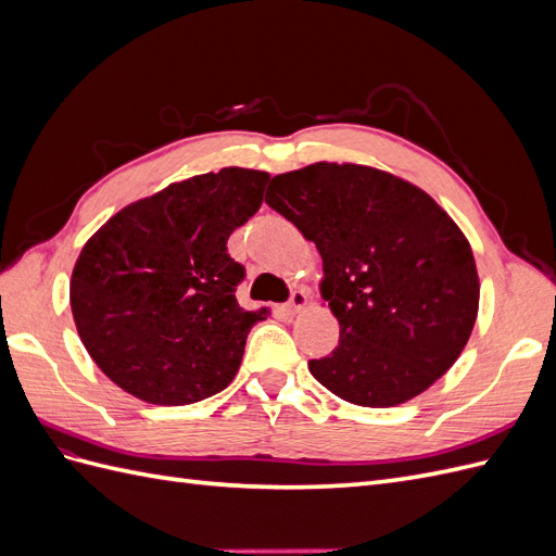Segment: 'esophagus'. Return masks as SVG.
<instances>
[{"mask_svg":"<svg viewBox=\"0 0 556 556\" xmlns=\"http://www.w3.org/2000/svg\"><path fill=\"white\" fill-rule=\"evenodd\" d=\"M306 306H308V294L304 290H296V292H292L288 304H285V313L296 315L299 311H304Z\"/></svg>","mask_w":556,"mask_h":556,"instance_id":"esophagus-1","label":"esophagus"}]
</instances>
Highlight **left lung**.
Listing matches in <instances>:
<instances>
[{"instance_id":"8db88e82","label":"left lung","mask_w":556,"mask_h":556,"mask_svg":"<svg viewBox=\"0 0 556 556\" xmlns=\"http://www.w3.org/2000/svg\"><path fill=\"white\" fill-rule=\"evenodd\" d=\"M266 204L323 255L319 292L339 345L308 368L350 403L390 408L422 394L473 331L478 268L462 229L417 185L362 164L274 176Z\"/></svg>"}]
</instances>
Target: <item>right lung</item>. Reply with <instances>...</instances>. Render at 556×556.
Returning a JSON list of instances; mask_svg holds the SVG:
<instances>
[{
  "label": "right lung",
  "instance_id": "1",
  "mask_svg": "<svg viewBox=\"0 0 556 556\" xmlns=\"http://www.w3.org/2000/svg\"><path fill=\"white\" fill-rule=\"evenodd\" d=\"M266 172L227 166L134 201L92 233L70 301L83 345L125 392L155 406L208 399L237 376L266 311H243L229 233L262 206Z\"/></svg>",
  "mask_w": 556,
  "mask_h": 556
}]
</instances>
